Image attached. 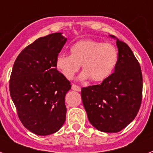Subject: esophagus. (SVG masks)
<instances>
[{"instance_id":"obj_1","label":"esophagus","mask_w":153,"mask_h":153,"mask_svg":"<svg viewBox=\"0 0 153 153\" xmlns=\"http://www.w3.org/2000/svg\"><path fill=\"white\" fill-rule=\"evenodd\" d=\"M71 89H72V90H74V91L80 92L81 87L80 86H79V85H74V84H73V85H71Z\"/></svg>"}]
</instances>
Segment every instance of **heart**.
Segmentation results:
<instances>
[{
  "instance_id": "b5f03b06",
  "label": "heart",
  "mask_w": 153,
  "mask_h": 153,
  "mask_svg": "<svg viewBox=\"0 0 153 153\" xmlns=\"http://www.w3.org/2000/svg\"><path fill=\"white\" fill-rule=\"evenodd\" d=\"M71 55L61 53L56 59V67L67 79H72L80 64L84 71L79 75L82 81L89 78L93 82H103L108 78L117 64L119 53L115 45L91 39L74 42Z\"/></svg>"
}]
</instances>
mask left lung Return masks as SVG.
<instances>
[{"mask_svg": "<svg viewBox=\"0 0 153 153\" xmlns=\"http://www.w3.org/2000/svg\"><path fill=\"white\" fill-rule=\"evenodd\" d=\"M119 52L115 72L100 85L83 87V106L90 123L105 133H117L136 117L142 97V73L132 50L115 36Z\"/></svg>", "mask_w": 153, "mask_h": 153, "instance_id": "1", "label": "left lung"}]
</instances>
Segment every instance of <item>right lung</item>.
<instances>
[{
	"label": "right lung",
	"mask_w": 153,
	"mask_h": 153,
	"mask_svg": "<svg viewBox=\"0 0 153 153\" xmlns=\"http://www.w3.org/2000/svg\"><path fill=\"white\" fill-rule=\"evenodd\" d=\"M66 42L60 32L38 38L13 65L10 95L23 126L37 135L56 133L65 122V96L71 85L57 71L56 59Z\"/></svg>",
	"instance_id": "1"
}]
</instances>
